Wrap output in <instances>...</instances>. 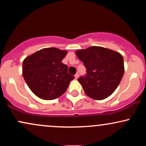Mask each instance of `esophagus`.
I'll return each instance as SVG.
<instances>
[{"mask_svg":"<svg viewBox=\"0 0 146 146\" xmlns=\"http://www.w3.org/2000/svg\"><path fill=\"white\" fill-rule=\"evenodd\" d=\"M75 79H76V80L79 78V74H78V73H76V74L75 75Z\"/></svg>","mask_w":146,"mask_h":146,"instance_id":"34e87169","label":"esophagus"}]
</instances>
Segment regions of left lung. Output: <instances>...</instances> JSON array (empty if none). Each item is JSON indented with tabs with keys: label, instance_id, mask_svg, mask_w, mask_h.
<instances>
[{
	"label": "left lung",
	"instance_id": "left-lung-1",
	"mask_svg": "<svg viewBox=\"0 0 146 146\" xmlns=\"http://www.w3.org/2000/svg\"><path fill=\"white\" fill-rule=\"evenodd\" d=\"M86 68V74L78 78L85 94L95 100H104L115 91L124 73L123 58L119 53L101 46L76 51Z\"/></svg>",
	"mask_w": 146,
	"mask_h": 146
}]
</instances>
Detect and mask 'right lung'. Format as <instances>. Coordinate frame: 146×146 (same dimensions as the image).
Returning a JSON list of instances; mask_svg holds the SVG:
<instances>
[{
	"label": "right lung",
	"instance_id": "obj_1",
	"mask_svg": "<svg viewBox=\"0 0 146 146\" xmlns=\"http://www.w3.org/2000/svg\"><path fill=\"white\" fill-rule=\"evenodd\" d=\"M67 51L45 48L27 57L23 62V75L31 91L38 98L52 100L67 89L74 76L68 74L62 62Z\"/></svg>",
	"mask_w": 146,
	"mask_h": 146
}]
</instances>
